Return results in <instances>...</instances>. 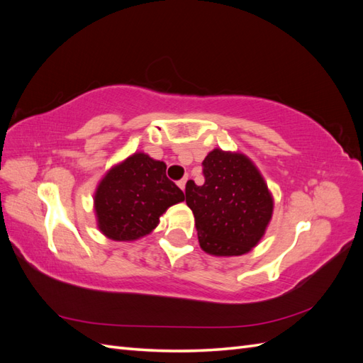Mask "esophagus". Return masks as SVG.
I'll list each match as a JSON object with an SVG mask.
<instances>
[{"label": "esophagus", "instance_id": "esophagus-1", "mask_svg": "<svg viewBox=\"0 0 363 363\" xmlns=\"http://www.w3.org/2000/svg\"><path fill=\"white\" fill-rule=\"evenodd\" d=\"M186 182H188V177L186 179H183V180H180L177 184H179V188L182 189V191H184V188H186Z\"/></svg>", "mask_w": 363, "mask_h": 363}]
</instances>
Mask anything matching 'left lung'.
<instances>
[{"instance_id": "obj_1", "label": "left lung", "mask_w": 363, "mask_h": 363, "mask_svg": "<svg viewBox=\"0 0 363 363\" xmlns=\"http://www.w3.org/2000/svg\"><path fill=\"white\" fill-rule=\"evenodd\" d=\"M204 183H186L199 242L207 255L242 256L255 248L272 218L274 199L252 160L239 151L212 150L203 160Z\"/></svg>"}]
</instances>
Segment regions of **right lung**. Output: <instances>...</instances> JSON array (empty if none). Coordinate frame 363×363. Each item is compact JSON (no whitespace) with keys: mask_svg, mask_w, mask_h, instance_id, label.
<instances>
[{"mask_svg":"<svg viewBox=\"0 0 363 363\" xmlns=\"http://www.w3.org/2000/svg\"><path fill=\"white\" fill-rule=\"evenodd\" d=\"M184 201V194L167 177V164L142 151L108 169L94 194L100 232L118 242L150 235L168 207Z\"/></svg>","mask_w":363,"mask_h":363,"instance_id":"obj_1","label":"right lung"}]
</instances>
